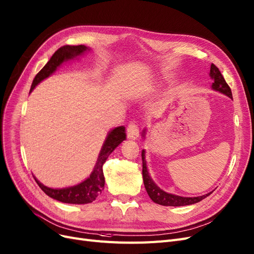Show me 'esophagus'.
Segmentation results:
<instances>
[{"label":"esophagus","mask_w":254,"mask_h":254,"mask_svg":"<svg viewBox=\"0 0 254 254\" xmlns=\"http://www.w3.org/2000/svg\"><path fill=\"white\" fill-rule=\"evenodd\" d=\"M127 138L129 139H137L139 137V127L135 121H130L127 128Z\"/></svg>","instance_id":"esophagus-1"}]
</instances>
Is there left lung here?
<instances>
[{"mask_svg":"<svg viewBox=\"0 0 254 254\" xmlns=\"http://www.w3.org/2000/svg\"><path fill=\"white\" fill-rule=\"evenodd\" d=\"M210 76L213 79L212 82V89L215 91H219L228 97L232 98L231 89L228 86V83L225 80L222 73L220 72L217 65L211 64L210 67ZM144 151H142L141 157H142V176H143V183L144 187L147 191V194L149 195L155 203L160 204L163 206H185V205H191L194 203H198L201 200L205 199L206 196H208L210 193L204 194L201 196H193V198H186V196H180L172 193H167L163 190H161L159 187L153 182L151 177L148 175L147 168H146V161L144 157Z\"/></svg>","mask_w":254,"mask_h":254,"instance_id":"obj_1","label":"left lung"}]
</instances>
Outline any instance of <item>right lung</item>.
I'll use <instances>...</instances> for the list:
<instances>
[{"label": "right lung", "mask_w": 254, "mask_h": 254, "mask_svg": "<svg viewBox=\"0 0 254 254\" xmlns=\"http://www.w3.org/2000/svg\"><path fill=\"white\" fill-rule=\"evenodd\" d=\"M88 48L83 45L78 46H70L65 45L61 47L60 49L56 50L50 61L45 64V67L35 75V77L32 81L30 92L34 89L37 83H40L43 79L47 78L56 70L59 65L64 63V61H68L70 59L75 58L82 52L86 51ZM127 138L126 128L125 127H118L110 132L108 138L103 144L101 152L99 154L97 163L95 168L92 172L91 176L88 178L86 181L82 183L68 187V189L63 190H53L49 189L41 182L37 181L35 178L34 180L41 187V190L52 199L58 200L63 203H69V204H87L95 201L97 196L102 191L103 187H105V176H103V164L106 163L108 157L110 154L114 151V149Z\"/></svg>", "instance_id": "obj_1"}]
</instances>
